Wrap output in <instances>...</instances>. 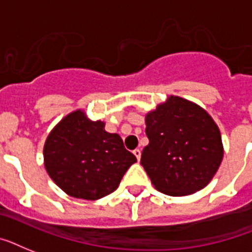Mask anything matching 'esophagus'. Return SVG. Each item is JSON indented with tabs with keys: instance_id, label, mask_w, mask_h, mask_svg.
Returning a JSON list of instances; mask_svg holds the SVG:
<instances>
[{
	"instance_id": "1",
	"label": "esophagus",
	"mask_w": 252,
	"mask_h": 252,
	"mask_svg": "<svg viewBox=\"0 0 252 252\" xmlns=\"http://www.w3.org/2000/svg\"><path fill=\"white\" fill-rule=\"evenodd\" d=\"M133 154L136 155L137 160H140V159H141V150H140V149H136V150H133Z\"/></svg>"
}]
</instances>
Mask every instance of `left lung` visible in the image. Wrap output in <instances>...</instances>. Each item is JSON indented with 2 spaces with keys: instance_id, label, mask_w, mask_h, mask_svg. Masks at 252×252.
<instances>
[{
  "instance_id": "8db88e82",
  "label": "left lung",
  "mask_w": 252,
  "mask_h": 252,
  "mask_svg": "<svg viewBox=\"0 0 252 252\" xmlns=\"http://www.w3.org/2000/svg\"><path fill=\"white\" fill-rule=\"evenodd\" d=\"M149 145L141 164L155 189L172 197L203 189L222 160L221 134L211 116L177 95L145 118Z\"/></svg>"
}]
</instances>
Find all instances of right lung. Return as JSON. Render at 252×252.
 Segmentation results:
<instances>
[{
    "label": "right lung",
    "mask_w": 252,
    "mask_h": 252,
    "mask_svg": "<svg viewBox=\"0 0 252 252\" xmlns=\"http://www.w3.org/2000/svg\"><path fill=\"white\" fill-rule=\"evenodd\" d=\"M46 172L71 197L95 200L115 191L136 157L122 137L105 130V123L92 122L81 110L64 116L44 146Z\"/></svg>",
    "instance_id": "right-lung-1"
}]
</instances>
